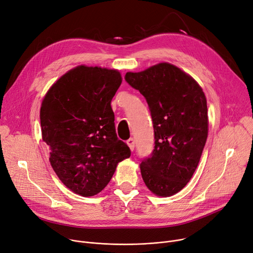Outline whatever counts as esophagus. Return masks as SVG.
<instances>
[{"mask_svg": "<svg viewBox=\"0 0 253 253\" xmlns=\"http://www.w3.org/2000/svg\"><path fill=\"white\" fill-rule=\"evenodd\" d=\"M127 144L129 146V148L131 149V151L134 150V147H135V140L133 138H130L127 140Z\"/></svg>", "mask_w": 253, "mask_h": 253, "instance_id": "1", "label": "esophagus"}]
</instances>
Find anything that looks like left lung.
Wrapping results in <instances>:
<instances>
[{"label":"left lung","mask_w":253,"mask_h":253,"mask_svg":"<svg viewBox=\"0 0 253 253\" xmlns=\"http://www.w3.org/2000/svg\"><path fill=\"white\" fill-rule=\"evenodd\" d=\"M125 81L146 99L154 129V149L144 158L141 175L156 196L170 197L192 178L208 137V108L199 84L168 62Z\"/></svg>","instance_id":"left-lung-1"}]
</instances>
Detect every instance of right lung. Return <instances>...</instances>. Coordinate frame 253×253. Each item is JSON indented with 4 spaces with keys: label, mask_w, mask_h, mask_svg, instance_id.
Segmentation results:
<instances>
[{
    "label": "right lung",
    "mask_w": 253,
    "mask_h": 253,
    "mask_svg": "<svg viewBox=\"0 0 253 253\" xmlns=\"http://www.w3.org/2000/svg\"><path fill=\"white\" fill-rule=\"evenodd\" d=\"M122 83L116 70L79 65L48 89L40 109L42 139L59 179L83 197L99 194L130 157L115 129L111 101Z\"/></svg>",
    "instance_id": "right-lung-1"
}]
</instances>
